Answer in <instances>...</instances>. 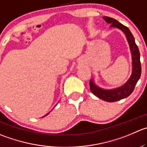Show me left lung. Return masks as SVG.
<instances>
[{"instance_id": "8db88e82", "label": "left lung", "mask_w": 147, "mask_h": 147, "mask_svg": "<svg viewBox=\"0 0 147 147\" xmlns=\"http://www.w3.org/2000/svg\"><path fill=\"white\" fill-rule=\"evenodd\" d=\"M105 22L111 24V27H116L125 34L130 47L132 55V72L127 82L122 86L112 90H105L97 86L92 80H90V88L92 94L107 102H115L127 98L132 93L138 80L141 77L142 67L140 62V53L139 48L135 43L134 38L130 30L117 20L108 16L102 17Z\"/></svg>"}]
</instances>
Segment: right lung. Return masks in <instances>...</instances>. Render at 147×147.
Returning a JSON list of instances; mask_svg holds the SVG:
<instances>
[{
    "label": "right lung",
    "instance_id": "right-lung-1",
    "mask_svg": "<svg viewBox=\"0 0 147 147\" xmlns=\"http://www.w3.org/2000/svg\"><path fill=\"white\" fill-rule=\"evenodd\" d=\"M49 113H47V115H45V116H47V115H48V114H49ZM45 116H43V117H45Z\"/></svg>",
    "mask_w": 147,
    "mask_h": 147
}]
</instances>
